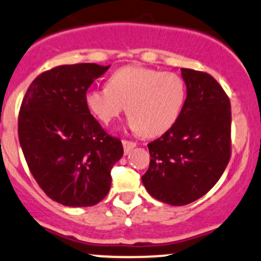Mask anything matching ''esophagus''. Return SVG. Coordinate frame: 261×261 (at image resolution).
I'll return each mask as SVG.
<instances>
[{"label":"esophagus","instance_id":"1","mask_svg":"<svg viewBox=\"0 0 261 261\" xmlns=\"http://www.w3.org/2000/svg\"><path fill=\"white\" fill-rule=\"evenodd\" d=\"M122 144H123V149H124V154H129L130 150L137 147V143L130 142V141H122Z\"/></svg>","mask_w":261,"mask_h":261}]
</instances>
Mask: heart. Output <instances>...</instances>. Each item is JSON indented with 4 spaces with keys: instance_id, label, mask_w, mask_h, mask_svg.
Instances as JSON below:
<instances>
[{
    "instance_id": "b5f03b06",
    "label": "heart",
    "mask_w": 261,
    "mask_h": 261,
    "mask_svg": "<svg viewBox=\"0 0 261 261\" xmlns=\"http://www.w3.org/2000/svg\"><path fill=\"white\" fill-rule=\"evenodd\" d=\"M186 102L183 80L173 72L125 66L108 78L106 88H89L85 105L102 124H109L125 107L128 125L145 137H158L175 124Z\"/></svg>"
}]
</instances>
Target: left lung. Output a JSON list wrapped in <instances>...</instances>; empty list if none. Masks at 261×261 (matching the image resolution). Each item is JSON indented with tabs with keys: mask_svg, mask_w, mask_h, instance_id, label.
Masks as SVG:
<instances>
[{
	"mask_svg": "<svg viewBox=\"0 0 261 261\" xmlns=\"http://www.w3.org/2000/svg\"><path fill=\"white\" fill-rule=\"evenodd\" d=\"M187 98L178 120L148 144L150 163L142 176L156 200L180 206L209 192L230 159V100L208 73L180 68Z\"/></svg>",
	"mask_w": 261,
	"mask_h": 261,
	"instance_id": "obj_1",
	"label": "left lung"
}]
</instances>
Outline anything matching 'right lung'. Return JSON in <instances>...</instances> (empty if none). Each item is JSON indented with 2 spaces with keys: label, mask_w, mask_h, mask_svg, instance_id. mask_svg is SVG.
<instances>
[{
  "label": "right lung",
  "mask_w": 261,
  "mask_h": 261,
  "mask_svg": "<svg viewBox=\"0 0 261 261\" xmlns=\"http://www.w3.org/2000/svg\"><path fill=\"white\" fill-rule=\"evenodd\" d=\"M111 66H58L38 75L22 100L18 138L33 178L66 206H92L111 189V169L122 158L119 139L108 136L86 108L85 94Z\"/></svg>",
  "instance_id": "obj_1"
}]
</instances>
